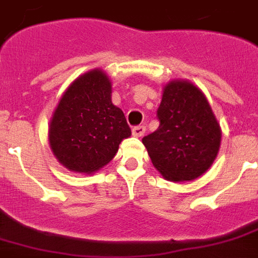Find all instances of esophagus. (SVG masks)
Masks as SVG:
<instances>
[{
    "instance_id": "esophagus-1",
    "label": "esophagus",
    "mask_w": 258,
    "mask_h": 258,
    "mask_svg": "<svg viewBox=\"0 0 258 258\" xmlns=\"http://www.w3.org/2000/svg\"><path fill=\"white\" fill-rule=\"evenodd\" d=\"M145 132H146V127L142 126V125H140V126H134L133 131H132V133H133L134 137H142L145 134Z\"/></svg>"
}]
</instances>
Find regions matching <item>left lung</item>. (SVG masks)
I'll list each match as a JSON object with an SVG mask.
<instances>
[{
    "label": "left lung",
    "mask_w": 258,
    "mask_h": 258,
    "mask_svg": "<svg viewBox=\"0 0 258 258\" xmlns=\"http://www.w3.org/2000/svg\"><path fill=\"white\" fill-rule=\"evenodd\" d=\"M156 117L159 127L142 138L154 167L175 182L204 175L217 158L222 134L201 90L188 81L167 83Z\"/></svg>",
    "instance_id": "1"
}]
</instances>
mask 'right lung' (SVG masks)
Listing matches in <instances>:
<instances>
[{
  "mask_svg": "<svg viewBox=\"0 0 258 258\" xmlns=\"http://www.w3.org/2000/svg\"><path fill=\"white\" fill-rule=\"evenodd\" d=\"M111 81L94 69L63 92L49 124V145L70 171L92 173L113 159L118 145L131 137L124 112L112 104Z\"/></svg>",
  "mask_w": 258,
  "mask_h": 258,
  "instance_id": "obj_1",
  "label": "right lung"
}]
</instances>
